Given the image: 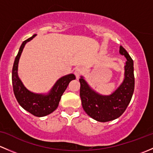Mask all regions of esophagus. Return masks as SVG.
<instances>
[{"instance_id":"1","label":"esophagus","mask_w":153,"mask_h":153,"mask_svg":"<svg viewBox=\"0 0 153 153\" xmlns=\"http://www.w3.org/2000/svg\"><path fill=\"white\" fill-rule=\"evenodd\" d=\"M74 74L76 75V79H78L79 78V76L83 74V69L82 68H76V70H75Z\"/></svg>"}]
</instances>
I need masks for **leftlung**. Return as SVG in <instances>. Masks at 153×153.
I'll return each mask as SVG.
<instances>
[{
	"label": "left lung",
	"instance_id": "8db88e82",
	"mask_svg": "<svg viewBox=\"0 0 153 153\" xmlns=\"http://www.w3.org/2000/svg\"><path fill=\"white\" fill-rule=\"evenodd\" d=\"M119 53L127 59L124 79L111 94L102 95L89 85L84 76H81L79 79L80 98L83 109L97 122H110L122 116L133 97L135 87L133 61L122 46L119 48Z\"/></svg>",
	"mask_w": 153,
	"mask_h": 153
}]
</instances>
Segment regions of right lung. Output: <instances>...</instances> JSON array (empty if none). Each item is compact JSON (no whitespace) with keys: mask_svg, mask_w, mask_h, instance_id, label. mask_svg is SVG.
I'll use <instances>...</instances> for the list:
<instances>
[{"mask_svg":"<svg viewBox=\"0 0 153 153\" xmlns=\"http://www.w3.org/2000/svg\"><path fill=\"white\" fill-rule=\"evenodd\" d=\"M36 35L37 34H34L32 37L23 41L20 45L12 68V79L14 94L20 106L34 116L42 117L50 114L57 108L61 97L70 82L75 79L76 76L74 74H70L60 77L47 94L31 92L25 87L18 76L19 60L25 45L31 41Z\"/></svg>","mask_w":153,"mask_h":153,"instance_id":"obj_1","label":"right lung"}]
</instances>
